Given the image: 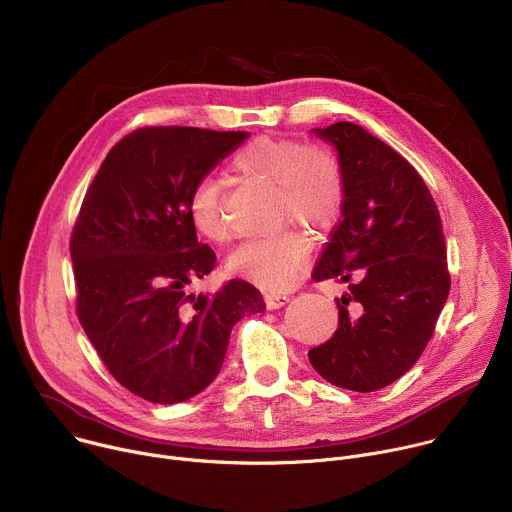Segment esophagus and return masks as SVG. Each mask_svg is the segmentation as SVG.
<instances>
[{
  "mask_svg": "<svg viewBox=\"0 0 512 512\" xmlns=\"http://www.w3.org/2000/svg\"><path fill=\"white\" fill-rule=\"evenodd\" d=\"M289 302V296L287 294H275V291H267L265 294V304L269 310H275V308H281Z\"/></svg>",
  "mask_w": 512,
  "mask_h": 512,
  "instance_id": "obj_1",
  "label": "esophagus"
}]
</instances>
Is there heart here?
I'll return each instance as SVG.
<instances>
[{
  "mask_svg": "<svg viewBox=\"0 0 512 512\" xmlns=\"http://www.w3.org/2000/svg\"><path fill=\"white\" fill-rule=\"evenodd\" d=\"M235 168L245 176L277 186L281 221L294 218L312 229L326 227L342 198V174L334 158L312 150L308 143L287 137H257L235 156ZM188 216L204 239L225 245L235 229L225 206V188L214 178H202L188 196ZM312 243L300 231H285L255 239L229 257V271L263 289L294 285L310 259Z\"/></svg>",
  "mask_w": 512,
  "mask_h": 512,
  "instance_id": "1",
  "label": "heart"
}]
</instances>
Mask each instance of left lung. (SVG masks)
Here are the masks:
<instances>
[{"instance_id": "1", "label": "left lung", "mask_w": 512, "mask_h": 512, "mask_svg": "<svg viewBox=\"0 0 512 512\" xmlns=\"http://www.w3.org/2000/svg\"><path fill=\"white\" fill-rule=\"evenodd\" d=\"M338 152L342 221L312 279L348 283L338 328L308 358L328 383L379 391L403 377L450 294L442 218L417 170L356 123L312 129Z\"/></svg>"}]
</instances>
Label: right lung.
<instances>
[{"label": "right lung", "mask_w": 512, "mask_h": 512, "mask_svg": "<svg viewBox=\"0 0 512 512\" xmlns=\"http://www.w3.org/2000/svg\"><path fill=\"white\" fill-rule=\"evenodd\" d=\"M247 137L137 129L113 145L85 194L70 237L77 314L109 373L145 401L172 405L204 391L223 367L233 326L265 310L243 279L214 294L188 291L216 263L198 243L188 196Z\"/></svg>", "instance_id": "obj_1"}]
</instances>
